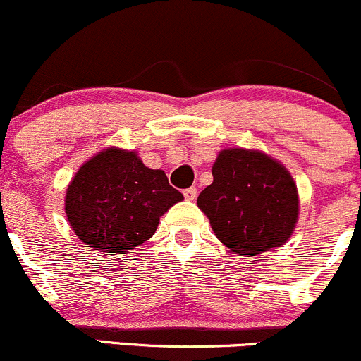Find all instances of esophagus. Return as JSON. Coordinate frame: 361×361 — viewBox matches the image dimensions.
I'll use <instances>...</instances> for the list:
<instances>
[{
  "label": "esophagus",
  "instance_id": "obj_1",
  "mask_svg": "<svg viewBox=\"0 0 361 361\" xmlns=\"http://www.w3.org/2000/svg\"><path fill=\"white\" fill-rule=\"evenodd\" d=\"M196 196H197L196 188H189V189H185V191H184V197L188 201H194V200H196Z\"/></svg>",
  "mask_w": 361,
  "mask_h": 361
}]
</instances>
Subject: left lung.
Segmentation results:
<instances>
[{
	"label": "left lung",
	"instance_id": "1",
	"mask_svg": "<svg viewBox=\"0 0 361 361\" xmlns=\"http://www.w3.org/2000/svg\"><path fill=\"white\" fill-rule=\"evenodd\" d=\"M197 206L218 240L238 256L281 247L298 220V191L285 165L259 149L226 148Z\"/></svg>",
	"mask_w": 361,
	"mask_h": 361
}]
</instances>
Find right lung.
<instances>
[{
    "mask_svg": "<svg viewBox=\"0 0 361 361\" xmlns=\"http://www.w3.org/2000/svg\"><path fill=\"white\" fill-rule=\"evenodd\" d=\"M182 200L164 170L148 169L136 152L111 147L78 169L64 209L85 245L123 256L153 237L161 214Z\"/></svg>",
    "mask_w": 361,
    "mask_h": 361,
    "instance_id": "obj_1",
    "label": "right lung"
}]
</instances>
